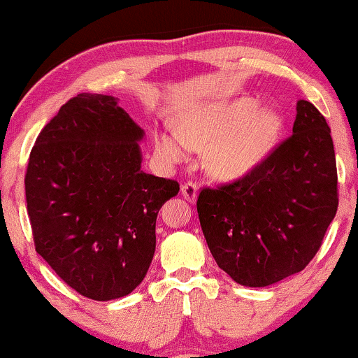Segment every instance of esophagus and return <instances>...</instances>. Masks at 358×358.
Wrapping results in <instances>:
<instances>
[{"mask_svg":"<svg viewBox=\"0 0 358 358\" xmlns=\"http://www.w3.org/2000/svg\"><path fill=\"white\" fill-rule=\"evenodd\" d=\"M182 193L188 202H195L196 193H199V185L193 182H185L182 185Z\"/></svg>","mask_w":358,"mask_h":358,"instance_id":"34e87169","label":"esophagus"}]
</instances>
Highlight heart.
<instances>
[{
    "mask_svg": "<svg viewBox=\"0 0 358 358\" xmlns=\"http://www.w3.org/2000/svg\"><path fill=\"white\" fill-rule=\"evenodd\" d=\"M257 109L249 97L202 106L183 114L178 133H162L156 150L168 162L187 158L188 150H205V166L222 180L249 173L269 153L281 131V117Z\"/></svg>",
    "mask_w": 358,
    "mask_h": 358,
    "instance_id": "1",
    "label": "heart"
}]
</instances>
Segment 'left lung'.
I'll use <instances>...</instances> for the list:
<instances>
[{
    "label": "left lung",
    "mask_w": 358,
    "mask_h": 358,
    "mask_svg": "<svg viewBox=\"0 0 358 358\" xmlns=\"http://www.w3.org/2000/svg\"><path fill=\"white\" fill-rule=\"evenodd\" d=\"M336 183L327 119L298 101L289 138L242 178L199 193L200 225L219 268L250 287L305 269L336 213Z\"/></svg>",
    "instance_id": "8db88e82"
}]
</instances>
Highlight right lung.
Returning a JSON list of instances; mask_svg holds the SVG:
<instances>
[{"mask_svg":"<svg viewBox=\"0 0 358 358\" xmlns=\"http://www.w3.org/2000/svg\"><path fill=\"white\" fill-rule=\"evenodd\" d=\"M143 134L116 97L79 94L40 131L28 158L36 252L89 299L122 298L145 279L156 217L180 190L141 170Z\"/></svg>","mask_w":358,"mask_h":358,"instance_id":"1","label":"right lung"}]
</instances>
